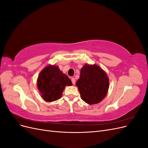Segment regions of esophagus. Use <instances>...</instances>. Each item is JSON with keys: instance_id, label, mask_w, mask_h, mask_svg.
Returning <instances> with one entry per match:
<instances>
[{"instance_id": "obj_1", "label": "esophagus", "mask_w": 148, "mask_h": 148, "mask_svg": "<svg viewBox=\"0 0 148 148\" xmlns=\"http://www.w3.org/2000/svg\"><path fill=\"white\" fill-rule=\"evenodd\" d=\"M71 82H72L73 84H75V82H76V81H75V79L74 78H71Z\"/></svg>"}]
</instances>
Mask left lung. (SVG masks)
<instances>
[{"mask_svg":"<svg viewBox=\"0 0 148 148\" xmlns=\"http://www.w3.org/2000/svg\"><path fill=\"white\" fill-rule=\"evenodd\" d=\"M82 99L88 104H96L106 96L109 79L106 71L96 64H85L76 83Z\"/></svg>","mask_w":148,"mask_h":148,"instance_id":"obj_1","label":"left lung"}]
</instances>
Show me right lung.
Instances as JSON below:
<instances>
[{
  "mask_svg": "<svg viewBox=\"0 0 148 148\" xmlns=\"http://www.w3.org/2000/svg\"><path fill=\"white\" fill-rule=\"evenodd\" d=\"M71 79L56 65H49L41 70L37 79L38 89L46 102L59 99L66 86H71Z\"/></svg>",
  "mask_w": 148,
  "mask_h": 148,
  "instance_id": "1",
  "label": "right lung"
}]
</instances>
